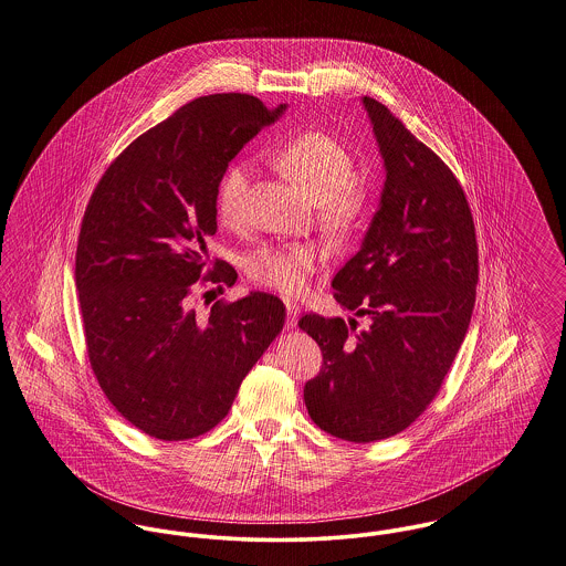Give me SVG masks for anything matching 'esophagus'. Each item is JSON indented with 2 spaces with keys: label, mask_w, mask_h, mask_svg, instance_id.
<instances>
[{
  "label": "esophagus",
  "mask_w": 566,
  "mask_h": 566,
  "mask_svg": "<svg viewBox=\"0 0 566 566\" xmlns=\"http://www.w3.org/2000/svg\"><path fill=\"white\" fill-rule=\"evenodd\" d=\"M284 304H286V314H289V316H286V327H289V329H293V327L297 325V316H300V305L295 304V302H289V300H286Z\"/></svg>",
  "instance_id": "esophagus-1"
}]
</instances>
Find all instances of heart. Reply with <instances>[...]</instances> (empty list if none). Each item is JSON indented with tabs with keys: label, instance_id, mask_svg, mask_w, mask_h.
Returning a JSON list of instances; mask_svg holds the SVG:
<instances>
[{
	"label": "heart",
	"instance_id": "heart-1",
	"mask_svg": "<svg viewBox=\"0 0 566 566\" xmlns=\"http://www.w3.org/2000/svg\"><path fill=\"white\" fill-rule=\"evenodd\" d=\"M273 166L293 180L316 207V218L332 237H347L370 211V189L355 178V159L347 146L325 130H302L271 153ZM248 193V168L232 164L218 185V216L234 226L243 219ZM323 254L312 243L262 248L248 259V275L254 284L282 295L304 293L310 273Z\"/></svg>",
	"mask_w": 566,
	"mask_h": 566
}]
</instances>
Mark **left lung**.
Wrapping results in <instances>:
<instances>
[{"label":"left lung","instance_id":"obj_1","mask_svg":"<svg viewBox=\"0 0 566 566\" xmlns=\"http://www.w3.org/2000/svg\"><path fill=\"white\" fill-rule=\"evenodd\" d=\"M386 166L379 211L332 280L357 321L304 314L323 350L304 400L318 429L355 443L405 431L431 405L472 321L476 228L452 170L379 101L361 98Z\"/></svg>","mask_w":566,"mask_h":566}]
</instances>
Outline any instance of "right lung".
Listing matches in <instances>:
<instances>
[{
	"label": "right lung",
	"instance_id": "1",
	"mask_svg": "<svg viewBox=\"0 0 566 566\" xmlns=\"http://www.w3.org/2000/svg\"><path fill=\"white\" fill-rule=\"evenodd\" d=\"M286 105L239 92L182 105L142 133L101 176L82 219L75 282L94 377L142 433L205 436L284 327L269 293L193 310L196 282L232 286L230 264L207 261L218 232V185L237 153Z\"/></svg>",
	"mask_w": 566,
	"mask_h": 566
}]
</instances>
